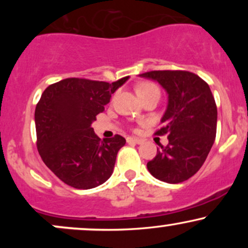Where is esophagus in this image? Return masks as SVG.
<instances>
[{
    "instance_id": "obj_1",
    "label": "esophagus",
    "mask_w": 248,
    "mask_h": 248,
    "mask_svg": "<svg viewBox=\"0 0 248 248\" xmlns=\"http://www.w3.org/2000/svg\"><path fill=\"white\" fill-rule=\"evenodd\" d=\"M127 142L128 143H136V144H141L143 140H141V139H138V138H127Z\"/></svg>"
}]
</instances>
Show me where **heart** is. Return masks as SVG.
Wrapping results in <instances>:
<instances>
[{
    "instance_id": "heart-1",
    "label": "heart",
    "mask_w": 248,
    "mask_h": 248,
    "mask_svg": "<svg viewBox=\"0 0 248 248\" xmlns=\"http://www.w3.org/2000/svg\"><path fill=\"white\" fill-rule=\"evenodd\" d=\"M136 93L140 98H143V96H147L149 94H154V93H160V90L156 86L155 84L150 81H143L140 82V84L136 86Z\"/></svg>"
}]
</instances>
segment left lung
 I'll return each mask as SVG.
<instances>
[{
  "mask_svg": "<svg viewBox=\"0 0 248 248\" xmlns=\"http://www.w3.org/2000/svg\"><path fill=\"white\" fill-rule=\"evenodd\" d=\"M158 81L168 93V107L156 135H168L147 163L155 178L177 184L192 177L205 162L217 133V106L211 90L189 71H150L140 75Z\"/></svg>",
  "mask_w": 248,
  "mask_h": 248,
  "instance_id": "8db88e82",
  "label": "left lung"
}]
</instances>
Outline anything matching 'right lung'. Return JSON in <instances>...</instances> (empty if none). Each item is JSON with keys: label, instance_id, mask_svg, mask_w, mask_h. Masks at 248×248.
I'll return each mask as SVG.
<instances>
[{"label": "right lung", "instance_id": "obj_1", "mask_svg": "<svg viewBox=\"0 0 248 248\" xmlns=\"http://www.w3.org/2000/svg\"><path fill=\"white\" fill-rule=\"evenodd\" d=\"M129 77L112 84L66 78L45 88L35 110L37 149L43 162L67 186L92 189L112 175L121 135L101 140L92 122Z\"/></svg>", "mask_w": 248, "mask_h": 248}]
</instances>
